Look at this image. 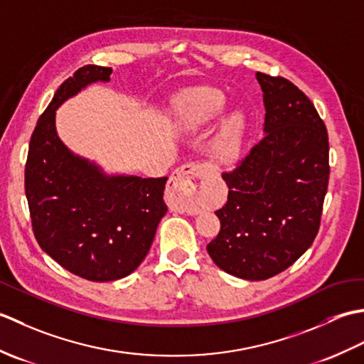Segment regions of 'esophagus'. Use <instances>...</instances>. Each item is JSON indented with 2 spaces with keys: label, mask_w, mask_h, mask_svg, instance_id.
I'll list each match as a JSON object with an SVG mask.
<instances>
[{
  "label": "esophagus",
  "mask_w": 364,
  "mask_h": 364,
  "mask_svg": "<svg viewBox=\"0 0 364 364\" xmlns=\"http://www.w3.org/2000/svg\"><path fill=\"white\" fill-rule=\"evenodd\" d=\"M210 170L196 162L176 168L168 183L170 205L188 214H197V196L210 183Z\"/></svg>",
  "instance_id": "34e87169"
}]
</instances>
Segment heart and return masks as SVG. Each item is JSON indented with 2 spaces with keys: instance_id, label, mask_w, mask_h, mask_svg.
<instances>
[{
  "instance_id": "b5f03b06",
  "label": "heart",
  "mask_w": 364,
  "mask_h": 364,
  "mask_svg": "<svg viewBox=\"0 0 364 364\" xmlns=\"http://www.w3.org/2000/svg\"><path fill=\"white\" fill-rule=\"evenodd\" d=\"M225 106L223 95L218 90H197L184 97L175 107V123L183 131L202 129L219 117ZM244 129V117L239 112H231L222 122L220 131L215 139L214 151L223 164L237 158Z\"/></svg>"
}]
</instances>
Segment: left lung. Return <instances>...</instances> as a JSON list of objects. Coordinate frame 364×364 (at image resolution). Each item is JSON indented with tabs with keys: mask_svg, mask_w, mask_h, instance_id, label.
<instances>
[{
	"mask_svg": "<svg viewBox=\"0 0 364 364\" xmlns=\"http://www.w3.org/2000/svg\"><path fill=\"white\" fill-rule=\"evenodd\" d=\"M264 136L222 178L220 231L206 245L213 261L244 280H267L313 244L328 186L327 128L304 92L282 76L257 73Z\"/></svg>",
	"mask_w": 364,
	"mask_h": 364,
	"instance_id": "left-lung-1",
	"label": "left lung"
}]
</instances>
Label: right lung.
<instances>
[{
    "mask_svg": "<svg viewBox=\"0 0 364 364\" xmlns=\"http://www.w3.org/2000/svg\"><path fill=\"white\" fill-rule=\"evenodd\" d=\"M112 68L84 65L65 80L37 120L25 168L34 236L68 272L90 282L129 275L149 253L167 213V176L107 175L75 154L56 131V109L92 82L111 81Z\"/></svg>",
    "mask_w": 364,
    "mask_h": 364,
    "instance_id": "obj_1",
    "label": "right lung"
}]
</instances>
